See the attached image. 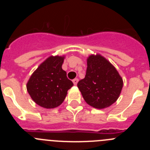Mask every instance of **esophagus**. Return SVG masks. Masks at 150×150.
Listing matches in <instances>:
<instances>
[{"label":"esophagus","instance_id":"34e87169","mask_svg":"<svg viewBox=\"0 0 150 150\" xmlns=\"http://www.w3.org/2000/svg\"><path fill=\"white\" fill-rule=\"evenodd\" d=\"M73 83H74V84L75 85V86H76V85L77 84V83H78V79H77V78H75V79H74V80H73Z\"/></svg>","mask_w":150,"mask_h":150}]
</instances>
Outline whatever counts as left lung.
<instances>
[{
  "mask_svg": "<svg viewBox=\"0 0 150 150\" xmlns=\"http://www.w3.org/2000/svg\"><path fill=\"white\" fill-rule=\"evenodd\" d=\"M88 105L104 109L117 100L123 87L122 78L116 67L100 54L87 58L86 74L77 83Z\"/></svg>",
  "mask_w": 150,
  "mask_h": 150,
  "instance_id": "8db88e82",
  "label": "left lung"
}]
</instances>
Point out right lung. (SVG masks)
Wrapping results in <instances>:
<instances>
[{
    "instance_id": "add662e5",
    "label": "right lung",
    "mask_w": 150,
    "mask_h": 150,
    "mask_svg": "<svg viewBox=\"0 0 150 150\" xmlns=\"http://www.w3.org/2000/svg\"><path fill=\"white\" fill-rule=\"evenodd\" d=\"M64 60V55H51L40 64L28 81L26 88L30 98L43 108L52 109L61 105L74 86L62 67Z\"/></svg>"
}]
</instances>
